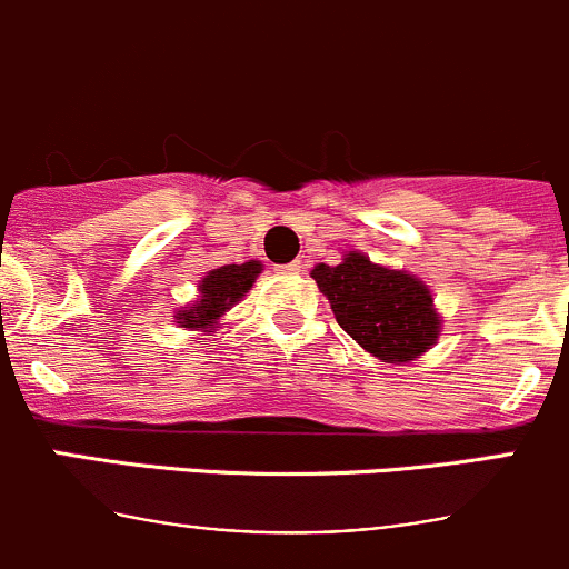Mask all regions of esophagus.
Wrapping results in <instances>:
<instances>
[{"instance_id": "obj_1", "label": "esophagus", "mask_w": 569, "mask_h": 569, "mask_svg": "<svg viewBox=\"0 0 569 569\" xmlns=\"http://www.w3.org/2000/svg\"><path fill=\"white\" fill-rule=\"evenodd\" d=\"M302 269V263L300 261H291V263H286V267H280V272L283 274H297Z\"/></svg>"}]
</instances>
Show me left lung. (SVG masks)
I'll return each instance as SVG.
<instances>
[{
    "mask_svg": "<svg viewBox=\"0 0 569 569\" xmlns=\"http://www.w3.org/2000/svg\"><path fill=\"white\" fill-rule=\"evenodd\" d=\"M311 278L343 332L382 363H410L438 341L440 313L416 274L380 267L352 250L336 267H313Z\"/></svg>",
    "mask_w": 569,
    "mask_h": 569,
    "instance_id": "8db88e82",
    "label": "left lung"
}]
</instances>
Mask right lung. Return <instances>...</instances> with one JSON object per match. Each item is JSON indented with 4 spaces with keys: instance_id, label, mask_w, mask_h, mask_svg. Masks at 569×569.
Returning <instances> with one entry per match:
<instances>
[{
    "instance_id": "obj_1",
    "label": "right lung",
    "mask_w": 569,
    "mask_h": 569,
    "mask_svg": "<svg viewBox=\"0 0 569 569\" xmlns=\"http://www.w3.org/2000/svg\"><path fill=\"white\" fill-rule=\"evenodd\" d=\"M258 274H261V261L226 263V267L206 272V278L200 280V300L176 313L178 327L211 332L217 319L248 295Z\"/></svg>"
}]
</instances>
